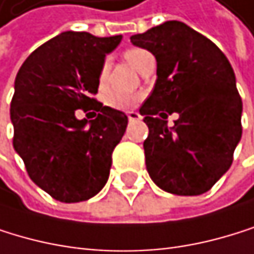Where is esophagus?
Returning <instances> with one entry per match:
<instances>
[{
  "label": "esophagus",
  "mask_w": 254,
  "mask_h": 254,
  "mask_svg": "<svg viewBox=\"0 0 254 254\" xmlns=\"http://www.w3.org/2000/svg\"><path fill=\"white\" fill-rule=\"evenodd\" d=\"M127 116H128V121H131V123L141 120V115L138 112H133V110L131 112H127Z\"/></svg>",
  "instance_id": "obj_1"
}]
</instances>
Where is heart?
I'll return each mask as SVG.
<instances>
[{
  "instance_id": "1",
  "label": "heart",
  "mask_w": 254,
  "mask_h": 254,
  "mask_svg": "<svg viewBox=\"0 0 254 254\" xmlns=\"http://www.w3.org/2000/svg\"><path fill=\"white\" fill-rule=\"evenodd\" d=\"M124 58L127 60V63L134 67L139 72V70L148 63L153 60V55L147 52L145 49H139V47H131L128 50H126L124 53ZM109 68H110V63L109 60H106L102 63L101 68H99V82L102 84L106 79H107V75H109ZM107 102L109 106L115 107V109H127L130 106H133L134 102H136V96H131V95H127V93H123V92H110L107 95Z\"/></svg>"
}]
</instances>
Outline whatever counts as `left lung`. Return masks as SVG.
Listing matches in <instances>:
<instances>
[{
	"label": "left lung",
	"instance_id": "left-lung-1",
	"mask_svg": "<svg viewBox=\"0 0 254 254\" xmlns=\"http://www.w3.org/2000/svg\"><path fill=\"white\" fill-rule=\"evenodd\" d=\"M130 41L153 53L158 65L155 89L139 109L148 127L147 172L164 191L202 194L230 169L242 136L233 68L215 43L181 21H165ZM172 113L180 118L169 127Z\"/></svg>",
	"mask_w": 254,
	"mask_h": 254
}]
</instances>
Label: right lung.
<instances>
[{
	"instance_id": "obj_1",
	"label": "right lung",
	"mask_w": 254,
	"mask_h": 254,
	"mask_svg": "<svg viewBox=\"0 0 254 254\" xmlns=\"http://www.w3.org/2000/svg\"><path fill=\"white\" fill-rule=\"evenodd\" d=\"M121 39L63 32L32 52L15 78L13 148L30 179L57 201H87L109 179L113 148L128 120L93 95L106 55ZM79 108H93L98 116L78 120L74 112Z\"/></svg>"
}]
</instances>
